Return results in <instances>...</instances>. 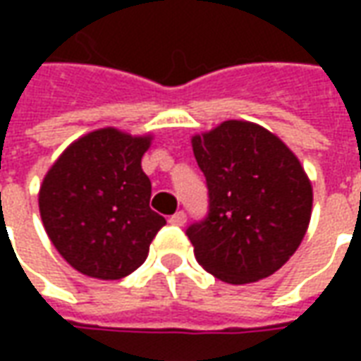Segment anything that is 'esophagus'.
I'll return each mask as SVG.
<instances>
[{
	"label": "esophagus",
	"instance_id": "34e87169",
	"mask_svg": "<svg viewBox=\"0 0 361 361\" xmlns=\"http://www.w3.org/2000/svg\"><path fill=\"white\" fill-rule=\"evenodd\" d=\"M170 224H173V226H183L185 224V212L180 211V212H176V214H172L170 216V220H168Z\"/></svg>",
	"mask_w": 361,
	"mask_h": 361
}]
</instances>
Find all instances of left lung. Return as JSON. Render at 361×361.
<instances>
[{
	"mask_svg": "<svg viewBox=\"0 0 361 361\" xmlns=\"http://www.w3.org/2000/svg\"><path fill=\"white\" fill-rule=\"evenodd\" d=\"M191 147L209 188V216L188 228L199 265L228 284L271 276L310 226L313 188L302 162L243 119L193 135Z\"/></svg>",
	"mask_w": 361,
	"mask_h": 361,
	"instance_id": "1",
	"label": "left lung"
}]
</instances>
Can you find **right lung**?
Returning a JSON list of instances; mask_svg holds the SVG:
<instances>
[{"mask_svg":"<svg viewBox=\"0 0 361 361\" xmlns=\"http://www.w3.org/2000/svg\"><path fill=\"white\" fill-rule=\"evenodd\" d=\"M152 135L102 127L67 147L44 176L38 209L46 234L75 271L118 280L137 271L164 216L149 207L142 154Z\"/></svg>","mask_w":361,"mask_h":361,"instance_id":"obj_1","label":"right lung"}]
</instances>
